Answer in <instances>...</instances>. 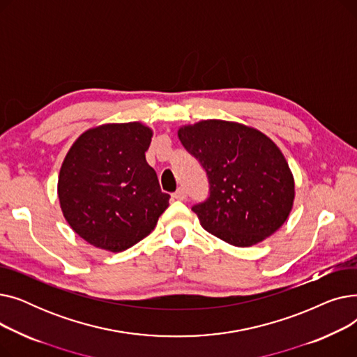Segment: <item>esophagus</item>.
<instances>
[{"mask_svg": "<svg viewBox=\"0 0 357 357\" xmlns=\"http://www.w3.org/2000/svg\"><path fill=\"white\" fill-rule=\"evenodd\" d=\"M174 199H179V201H185L186 199V191L183 188H179L176 192L172 194Z\"/></svg>", "mask_w": 357, "mask_h": 357, "instance_id": "34e87169", "label": "esophagus"}]
</instances>
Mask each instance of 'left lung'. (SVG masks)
I'll use <instances>...</instances> for the list:
<instances>
[{
  "label": "left lung",
  "mask_w": 357,
  "mask_h": 357,
  "mask_svg": "<svg viewBox=\"0 0 357 357\" xmlns=\"http://www.w3.org/2000/svg\"><path fill=\"white\" fill-rule=\"evenodd\" d=\"M178 137L208 176V199L192 207L205 230L250 248L282 227L294 207L295 182L266 135L236 121L202 120L179 127Z\"/></svg>",
  "instance_id": "obj_1"
}]
</instances>
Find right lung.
Here are the masks:
<instances>
[{
	"instance_id": "1",
	"label": "right lung",
	"mask_w": 357,
	"mask_h": 357,
	"mask_svg": "<svg viewBox=\"0 0 357 357\" xmlns=\"http://www.w3.org/2000/svg\"><path fill=\"white\" fill-rule=\"evenodd\" d=\"M153 130L139 123L92 127L75 140L58 179L61 210L89 245L123 252L153 231L167 208L144 153Z\"/></svg>"
}]
</instances>
